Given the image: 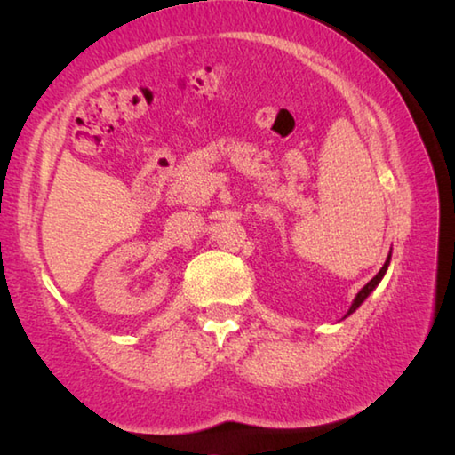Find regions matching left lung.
<instances>
[{"label": "left lung", "instance_id": "left-lung-1", "mask_svg": "<svg viewBox=\"0 0 455 455\" xmlns=\"http://www.w3.org/2000/svg\"><path fill=\"white\" fill-rule=\"evenodd\" d=\"M387 265H389V257H387V260H385V265L381 267V271L379 273H377L375 276H373V279L371 281H369L367 284H365V287L363 289H361L359 292H357V297H355V301H353V305H351V309H349V313L347 315H351L353 311H355L357 309V307L361 305V303H363L365 301V299L369 297V292H371L375 287H377V284H379V281L383 279V275H385V271H387Z\"/></svg>", "mask_w": 455, "mask_h": 455}]
</instances>
